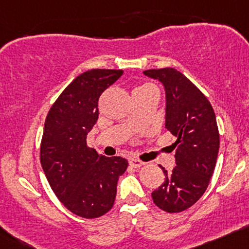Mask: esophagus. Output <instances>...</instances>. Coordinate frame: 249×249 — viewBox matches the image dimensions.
I'll use <instances>...</instances> for the list:
<instances>
[{
  "label": "esophagus",
  "instance_id": "obj_1",
  "mask_svg": "<svg viewBox=\"0 0 249 249\" xmlns=\"http://www.w3.org/2000/svg\"><path fill=\"white\" fill-rule=\"evenodd\" d=\"M130 165L132 166V168L138 169V168H141V166L144 165V162H142V160H137V158H132V160H130Z\"/></svg>",
  "mask_w": 249,
  "mask_h": 249
}]
</instances>
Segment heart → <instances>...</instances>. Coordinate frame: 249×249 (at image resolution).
<instances>
[{
	"instance_id": "b5f03b06",
	"label": "heart",
	"mask_w": 249,
	"mask_h": 249,
	"mask_svg": "<svg viewBox=\"0 0 249 249\" xmlns=\"http://www.w3.org/2000/svg\"><path fill=\"white\" fill-rule=\"evenodd\" d=\"M149 86H151V85H142V86L137 87V89H133V91H136V89H145V87H149Z\"/></svg>"
}]
</instances>
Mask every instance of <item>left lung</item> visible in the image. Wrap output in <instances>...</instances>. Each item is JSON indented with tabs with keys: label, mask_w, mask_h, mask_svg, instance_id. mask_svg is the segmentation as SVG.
I'll use <instances>...</instances> for the list:
<instances>
[{
	"label": "left lung",
	"mask_w": 249,
	"mask_h": 249,
	"mask_svg": "<svg viewBox=\"0 0 249 249\" xmlns=\"http://www.w3.org/2000/svg\"><path fill=\"white\" fill-rule=\"evenodd\" d=\"M144 74L158 79L165 89V127L177 138L176 166L168 173L154 203L166 213L190 208L208 188L220 146L216 117L212 104L189 79L175 68L146 70Z\"/></svg>",
	"instance_id": "obj_1"
}]
</instances>
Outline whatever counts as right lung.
Returning <instances> with one entry per match:
<instances>
[{"label": "right lung", "mask_w": 249, "mask_h": 249, "mask_svg": "<svg viewBox=\"0 0 249 249\" xmlns=\"http://www.w3.org/2000/svg\"><path fill=\"white\" fill-rule=\"evenodd\" d=\"M123 74L122 70L81 73L59 95L46 117L40 160L52 190L73 214L97 218L113 207L125 158L104 157L87 146L97 123L100 95Z\"/></svg>", "instance_id": "1"}]
</instances>
